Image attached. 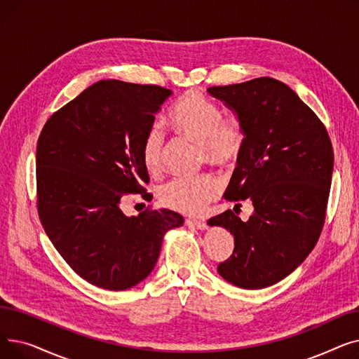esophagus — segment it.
Masks as SVG:
<instances>
[{
	"mask_svg": "<svg viewBox=\"0 0 359 359\" xmlns=\"http://www.w3.org/2000/svg\"><path fill=\"white\" fill-rule=\"evenodd\" d=\"M186 224L189 225V227H194L196 230H206L208 229V224L205 221H199V219H186Z\"/></svg>",
	"mask_w": 359,
	"mask_h": 359,
	"instance_id": "obj_1",
	"label": "esophagus"
}]
</instances>
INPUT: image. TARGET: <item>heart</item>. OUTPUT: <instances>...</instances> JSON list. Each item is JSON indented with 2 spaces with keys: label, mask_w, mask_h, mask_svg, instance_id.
<instances>
[{
  "label": "heart",
  "mask_w": 359,
  "mask_h": 359,
  "mask_svg": "<svg viewBox=\"0 0 359 359\" xmlns=\"http://www.w3.org/2000/svg\"><path fill=\"white\" fill-rule=\"evenodd\" d=\"M179 135L201 145L202 160L217 167H230L241 156L246 144V126L238 116H224L218 103L203 93H184L168 115ZM165 154V134L153 125L144 137L141 158L151 175L158 173ZM221 192V183L212 175L177 177L160 189V201L167 208L182 214H201Z\"/></svg>",
  "instance_id": "heart-1"
}]
</instances>
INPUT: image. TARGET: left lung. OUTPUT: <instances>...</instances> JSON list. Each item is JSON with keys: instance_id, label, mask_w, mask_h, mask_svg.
I'll use <instances>...</instances> for the list:
<instances>
[{"instance_id": "8db88e82", "label": "left lung", "mask_w": 359, "mask_h": 359, "mask_svg": "<svg viewBox=\"0 0 359 359\" xmlns=\"http://www.w3.org/2000/svg\"><path fill=\"white\" fill-rule=\"evenodd\" d=\"M208 91L246 126V144L224 198L248 199L255 208L246 222L231 210L208 221L234 236L233 255L217 271L236 287L266 288L294 272L322 234L333 173L332 142L316 113L275 79Z\"/></svg>"}]
</instances>
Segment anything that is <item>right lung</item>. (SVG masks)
<instances>
[{"instance_id":"add662e5","label":"right lung","mask_w":359,"mask_h":359,"mask_svg":"<svg viewBox=\"0 0 359 359\" xmlns=\"http://www.w3.org/2000/svg\"><path fill=\"white\" fill-rule=\"evenodd\" d=\"M172 90L102 80L46 121L36 149L37 212L49 240L90 284L135 287L154 269L164 234L183 217L145 210L126 217L122 198L151 201L141 147Z\"/></svg>"}]
</instances>
